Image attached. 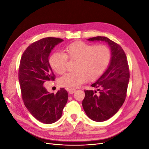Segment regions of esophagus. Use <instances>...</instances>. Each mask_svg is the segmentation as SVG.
Instances as JSON below:
<instances>
[{
  "label": "esophagus",
  "instance_id": "34e87169",
  "mask_svg": "<svg viewBox=\"0 0 149 149\" xmlns=\"http://www.w3.org/2000/svg\"><path fill=\"white\" fill-rule=\"evenodd\" d=\"M68 91L69 94H73L76 91V89H68Z\"/></svg>",
  "mask_w": 149,
  "mask_h": 149
}]
</instances>
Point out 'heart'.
<instances>
[{
  "instance_id": "obj_1",
  "label": "heart",
  "mask_w": 149,
  "mask_h": 149,
  "mask_svg": "<svg viewBox=\"0 0 149 149\" xmlns=\"http://www.w3.org/2000/svg\"><path fill=\"white\" fill-rule=\"evenodd\" d=\"M65 54L61 52L54 53L49 59L52 68L56 73L62 74L66 70L68 58L76 60L73 73H66L59 79L61 86L76 88L89 79H98L107 68L111 60L110 49L105 45L88 43L76 41L67 45Z\"/></svg>"
}]
</instances>
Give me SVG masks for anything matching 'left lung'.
I'll list each match as a JSON object with an SVG mask.
<instances>
[{
  "label": "left lung",
  "instance_id": "obj_1",
  "mask_svg": "<svg viewBox=\"0 0 149 149\" xmlns=\"http://www.w3.org/2000/svg\"><path fill=\"white\" fill-rule=\"evenodd\" d=\"M89 41H104L109 45L111 60L109 67L96 82L91 86L97 91L84 90L82 102L86 114L97 122L106 120L113 116L123 106L127 96L130 78L125 53L119 44L105 37L90 38Z\"/></svg>",
  "mask_w": 149,
  "mask_h": 149
}]
</instances>
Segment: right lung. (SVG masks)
Segmentation results:
<instances>
[{
  "mask_svg": "<svg viewBox=\"0 0 149 149\" xmlns=\"http://www.w3.org/2000/svg\"><path fill=\"white\" fill-rule=\"evenodd\" d=\"M63 41L59 38L47 37L35 42L26 48L20 62L19 81L22 100L35 119L47 124L60 119L68 97L63 88L54 94L48 92L43 86L55 79L48 57L55 46Z\"/></svg>",
  "mask_w": 149,
  "mask_h": 149,
  "instance_id": "obj_1",
  "label": "right lung"
}]
</instances>
